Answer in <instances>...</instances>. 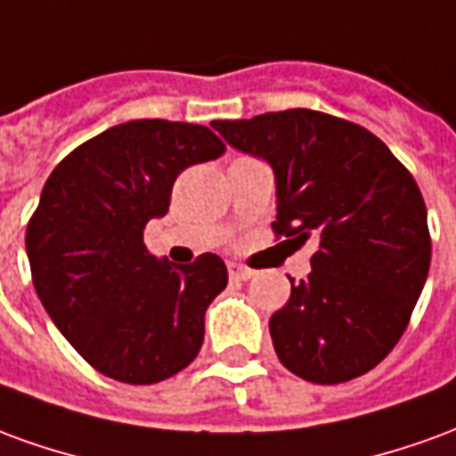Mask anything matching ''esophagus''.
Here are the masks:
<instances>
[{
  "label": "esophagus",
  "instance_id": "34e87169",
  "mask_svg": "<svg viewBox=\"0 0 456 456\" xmlns=\"http://www.w3.org/2000/svg\"><path fill=\"white\" fill-rule=\"evenodd\" d=\"M229 276L237 278V281H248V278H254V271L247 266H241V264H234V261H229L227 264Z\"/></svg>",
  "mask_w": 456,
  "mask_h": 456
}]
</instances>
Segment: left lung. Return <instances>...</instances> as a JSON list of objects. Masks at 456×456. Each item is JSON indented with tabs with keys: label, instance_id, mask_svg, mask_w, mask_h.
Listing matches in <instances>:
<instances>
[{
	"label": "left lung",
	"instance_id": "obj_1",
	"mask_svg": "<svg viewBox=\"0 0 456 456\" xmlns=\"http://www.w3.org/2000/svg\"><path fill=\"white\" fill-rule=\"evenodd\" d=\"M229 146L276 175V237L315 241L310 276L268 330L300 379L344 383L386 359L408 327L430 271L420 188L381 139L313 110L215 121Z\"/></svg>",
	"mask_w": 456,
	"mask_h": 456
}]
</instances>
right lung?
Returning a JSON list of instances; mask_svg holds the SVG:
<instances>
[{"label":"right lung","instance_id":"obj_1","mask_svg":"<svg viewBox=\"0 0 456 456\" xmlns=\"http://www.w3.org/2000/svg\"><path fill=\"white\" fill-rule=\"evenodd\" d=\"M227 151L200 124L134 119L68 153L26 227L34 288L85 362L114 381L149 386L183 371L205 339V313L227 266L151 256L143 229L168 212L180 170Z\"/></svg>","mask_w":456,"mask_h":456}]
</instances>
